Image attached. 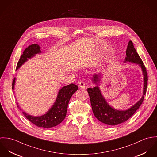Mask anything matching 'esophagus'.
Masks as SVG:
<instances>
[{
  "label": "esophagus",
  "instance_id": "esophagus-1",
  "mask_svg": "<svg viewBox=\"0 0 157 157\" xmlns=\"http://www.w3.org/2000/svg\"><path fill=\"white\" fill-rule=\"evenodd\" d=\"M78 86L81 88H84L85 87V83L84 81H80L78 83Z\"/></svg>",
  "mask_w": 157,
  "mask_h": 157
}]
</instances>
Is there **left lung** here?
Instances as JSON below:
<instances>
[{
	"label": "left lung",
	"mask_w": 157,
	"mask_h": 157,
	"mask_svg": "<svg viewBox=\"0 0 157 157\" xmlns=\"http://www.w3.org/2000/svg\"><path fill=\"white\" fill-rule=\"evenodd\" d=\"M126 57L124 63L129 62L139 65L143 71L144 76L143 95L141 98L133 105L132 107L125 111H119L113 108L106 102L105 98L101 93V90L98 86H96L92 88H88V92L90 95L92 109L95 117L101 122L109 125L115 126L123 123L131 117L136 111L140 108L144 100V95L146 93L147 86V72L143 62L137 52L135 49L134 46L131 40L129 42L126 49ZM100 75L94 74L92 77V82L97 85V82L100 81Z\"/></svg>",
	"instance_id": "1"
}]
</instances>
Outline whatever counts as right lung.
Masks as SVG:
<instances>
[{
    "mask_svg": "<svg viewBox=\"0 0 157 157\" xmlns=\"http://www.w3.org/2000/svg\"><path fill=\"white\" fill-rule=\"evenodd\" d=\"M41 52L40 47L37 44H33L27 47L23 51L16 67V70L23 64L37 54ZM16 78L13 81L14 90ZM78 90V86L73 83L68 85L60 89L55 103L50 109L42 116H32L22 112L24 116L36 126L44 128H51L59 124L65 119L67 112V105L72 94ZM19 107V106H18Z\"/></svg>",
    "mask_w": 157,
    "mask_h": 157,
    "instance_id": "obj_1",
    "label": "right lung"
}]
</instances>
